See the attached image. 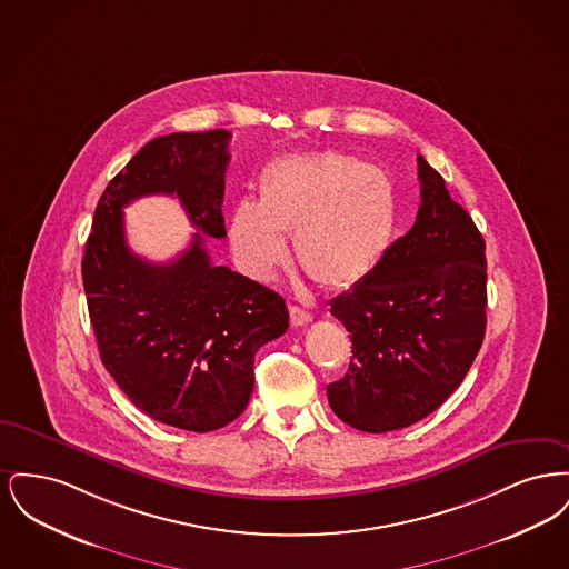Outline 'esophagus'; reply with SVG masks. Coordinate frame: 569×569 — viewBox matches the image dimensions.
I'll return each instance as SVG.
<instances>
[{
	"label": "esophagus",
	"instance_id": "obj_1",
	"mask_svg": "<svg viewBox=\"0 0 569 569\" xmlns=\"http://www.w3.org/2000/svg\"><path fill=\"white\" fill-rule=\"evenodd\" d=\"M313 320V316L309 313V311H305V309H300V307H297V305H292L290 307V322H292V326H305L309 325Z\"/></svg>",
	"mask_w": 569,
	"mask_h": 569
}]
</instances>
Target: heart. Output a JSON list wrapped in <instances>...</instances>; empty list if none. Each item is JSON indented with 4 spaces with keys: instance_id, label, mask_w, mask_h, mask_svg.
Here are the masks:
<instances>
[{
    "instance_id": "obj_1",
    "label": "heart",
    "mask_w": 569,
    "mask_h": 569,
    "mask_svg": "<svg viewBox=\"0 0 569 569\" xmlns=\"http://www.w3.org/2000/svg\"><path fill=\"white\" fill-rule=\"evenodd\" d=\"M395 198L373 163L326 151L283 156L258 174V204H234L228 234L239 267L271 279L292 234L298 264L326 288H350L378 267L392 232Z\"/></svg>"
}]
</instances>
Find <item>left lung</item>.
Returning <instances> with one entry per match:
<instances>
[{"label":"left lung","instance_id":"obj_1","mask_svg":"<svg viewBox=\"0 0 569 569\" xmlns=\"http://www.w3.org/2000/svg\"><path fill=\"white\" fill-rule=\"evenodd\" d=\"M418 179L422 202L411 230L330 302L352 332V358L348 373L328 383V403L367 433L406 429L433 413L485 341V239L422 156Z\"/></svg>","mask_w":569,"mask_h":569}]
</instances>
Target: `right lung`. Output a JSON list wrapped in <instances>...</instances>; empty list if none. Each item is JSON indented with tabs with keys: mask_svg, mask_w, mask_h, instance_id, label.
<instances>
[{
	"mask_svg": "<svg viewBox=\"0 0 569 569\" xmlns=\"http://www.w3.org/2000/svg\"><path fill=\"white\" fill-rule=\"evenodd\" d=\"M230 132H179L144 144L102 193L82 256V286L100 358L140 411L168 427L209 433L243 413L253 356L288 330L286 300L211 264L207 237L223 239ZM177 194L201 230L166 266L124 243L122 207Z\"/></svg>",
	"mask_w": 569,
	"mask_h": 569,
	"instance_id": "1",
	"label": "right lung"
}]
</instances>
